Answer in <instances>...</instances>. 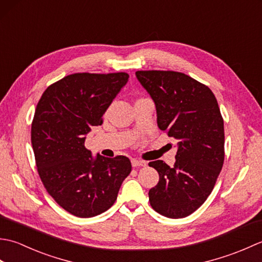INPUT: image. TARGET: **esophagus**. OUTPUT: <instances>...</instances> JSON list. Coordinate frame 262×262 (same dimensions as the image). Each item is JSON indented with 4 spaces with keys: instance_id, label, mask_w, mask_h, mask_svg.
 I'll return each instance as SVG.
<instances>
[{
    "instance_id": "34e87169",
    "label": "esophagus",
    "mask_w": 262,
    "mask_h": 262,
    "mask_svg": "<svg viewBox=\"0 0 262 262\" xmlns=\"http://www.w3.org/2000/svg\"><path fill=\"white\" fill-rule=\"evenodd\" d=\"M132 165L136 168V166H146L145 161H141V160H132Z\"/></svg>"
}]
</instances>
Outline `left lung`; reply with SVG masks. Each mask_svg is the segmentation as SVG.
Returning <instances> with one entry per match:
<instances>
[{"instance_id":"8db88e82","label":"left lung","mask_w":262,"mask_h":262,"mask_svg":"<svg viewBox=\"0 0 262 262\" xmlns=\"http://www.w3.org/2000/svg\"><path fill=\"white\" fill-rule=\"evenodd\" d=\"M138 82L152 98L161 130L178 141L174 165L149 162L159 172L148 191L152 208L182 219L202 206L224 162V121L214 93L192 77L173 71H137Z\"/></svg>"}]
</instances>
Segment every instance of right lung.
<instances>
[{"mask_svg":"<svg viewBox=\"0 0 262 262\" xmlns=\"http://www.w3.org/2000/svg\"><path fill=\"white\" fill-rule=\"evenodd\" d=\"M127 73H75L46 89L31 125L39 177L59 206L77 217H93L114 205L130 173L128 158H104L85 148L93 126L128 82Z\"/></svg>","mask_w":262,"mask_h":262,"instance_id":"obj_1","label":"right lung"}]
</instances>
